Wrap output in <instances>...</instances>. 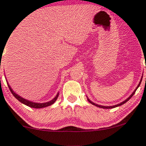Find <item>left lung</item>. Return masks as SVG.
Here are the masks:
<instances>
[{
  "instance_id": "left-lung-1",
  "label": "left lung",
  "mask_w": 146,
  "mask_h": 146,
  "mask_svg": "<svg viewBox=\"0 0 146 146\" xmlns=\"http://www.w3.org/2000/svg\"><path fill=\"white\" fill-rule=\"evenodd\" d=\"M141 80H142V78H141V81H140L139 84H138V86H137V88H136V89H135V90H134V92H133V93H132V94H131V96H130L128 98H127V99H126V100H125V101H123V102L120 103V104H117V105H114V106H101V105H98V104H95V103L92 102V101H90V100L89 98H88V102H90V103H91V104H92L94 105V106H98V107H99V108H115V107H117V106H121V105H123V104H125V102H127V101H128V100H129V99H131V97L133 96V95H134V94H135V91H136V90H137V88H139V86H140V84H141Z\"/></svg>"
}]
</instances>
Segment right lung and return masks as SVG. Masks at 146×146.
<instances>
[{"label":"right lung","mask_w":146,"mask_h":146,"mask_svg":"<svg viewBox=\"0 0 146 146\" xmlns=\"http://www.w3.org/2000/svg\"><path fill=\"white\" fill-rule=\"evenodd\" d=\"M7 85H8V87L9 88V90H10L11 92L12 93V94L14 96L15 98L16 99H17L19 101V102H21V103H23V104L26 105V106H28L29 107H32V108H44V107H46V106H50V105L53 104L54 103L56 102V99L58 98V93L56 94V96L55 98H54L52 100L49 101V102H45V103H36V102H31V101L29 100H25L23 98L19 96V95H17V94L15 93V92L13 91V90L11 89V88L10 86H9L8 82H7Z\"/></svg>","instance_id":"obj_1"}]
</instances>
